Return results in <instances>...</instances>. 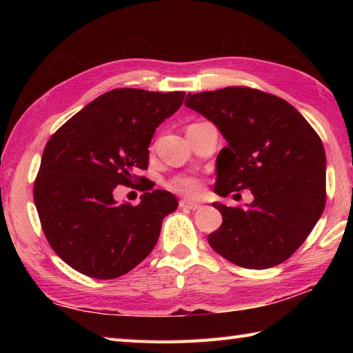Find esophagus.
<instances>
[{"label": "esophagus", "mask_w": 353, "mask_h": 353, "mask_svg": "<svg viewBox=\"0 0 353 353\" xmlns=\"http://www.w3.org/2000/svg\"><path fill=\"white\" fill-rule=\"evenodd\" d=\"M179 206L183 208V209H190V211H196V209L200 208L199 203H196V201H191V200H181L179 201Z\"/></svg>", "instance_id": "esophagus-1"}]
</instances>
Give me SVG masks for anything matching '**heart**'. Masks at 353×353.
Wrapping results in <instances>:
<instances>
[{"mask_svg":"<svg viewBox=\"0 0 353 353\" xmlns=\"http://www.w3.org/2000/svg\"><path fill=\"white\" fill-rule=\"evenodd\" d=\"M167 188L171 192L179 194V196L197 199L201 196V192H203V181H201L199 176L194 174H177L170 179Z\"/></svg>","mask_w":353,"mask_h":353,"instance_id":"b5f03b06","label":"heart"}]
</instances>
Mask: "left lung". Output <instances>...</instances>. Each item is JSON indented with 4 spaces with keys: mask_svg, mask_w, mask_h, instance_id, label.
Here are the masks:
<instances>
[{
    "mask_svg": "<svg viewBox=\"0 0 353 353\" xmlns=\"http://www.w3.org/2000/svg\"><path fill=\"white\" fill-rule=\"evenodd\" d=\"M185 104L219 127L228 147L216 157L214 191L249 188L253 203H214L221 226L212 249L232 264L262 270L302 245L326 205V154L311 124L273 94L247 86L188 94Z\"/></svg>",
    "mask_w": 353,
    "mask_h": 353,
    "instance_id": "obj_1",
    "label": "left lung"
}]
</instances>
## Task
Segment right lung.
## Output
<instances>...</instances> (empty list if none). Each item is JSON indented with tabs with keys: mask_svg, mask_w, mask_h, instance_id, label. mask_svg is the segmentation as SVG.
I'll return each instance as SVG.
<instances>
[{
	"mask_svg": "<svg viewBox=\"0 0 353 353\" xmlns=\"http://www.w3.org/2000/svg\"><path fill=\"white\" fill-rule=\"evenodd\" d=\"M185 95L112 89L48 139L34 205L51 249L81 274L115 279L129 273L153 250L162 220L177 209L171 192H148L137 171L148 168L156 127L182 106ZM118 184H138L145 191L141 203L117 204Z\"/></svg>",
	"mask_w": 353,
	"mask_h": 353,
	"instance_id": "1",
	"label": "right lung"
}]
</instances>
